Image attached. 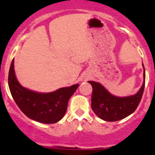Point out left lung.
<instances>
[{
	"mask_svg": "<svg viewBox=\"0 0 155 155\" xmlns=\"http://www.w3.org/2000/svg\"><path fill=\"white\" fill-rule=\"evenodd\" d=\"M143 76L144 81L140 91L136 94L124 97L114 96L101 84L89 81L88 82L93 88L91 95L92 110L100 118L107 121H119L127 117L137 109L143 97L145 81V68Z\"/></svg>",
	"mask_w": 155,
	"mask_h": 155,
	"instance_id": "1",
	"label": "left lung"
}]
</instances>
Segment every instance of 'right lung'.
I'll use <instances>...</instances> for the list:
<instances>
[{"mask_svg": "<svg viewBox=\"0 0 155 155\" xmlns=\"http://www.w3.org/2000/svg\"><path fill=\"white\" fill-rule=\"evenodd\" d=\"M8 84L11 94L21 112L31 119L44 124H54L63 118L69 99L79 86L76 84L50 93L28 90L21 86L15 77L14 59L9 71Z\"/></svg>", "mask_w": 155, "mask_h": 155, "instance_id": "obj_1", "label": "right lung"}]
</instances>
